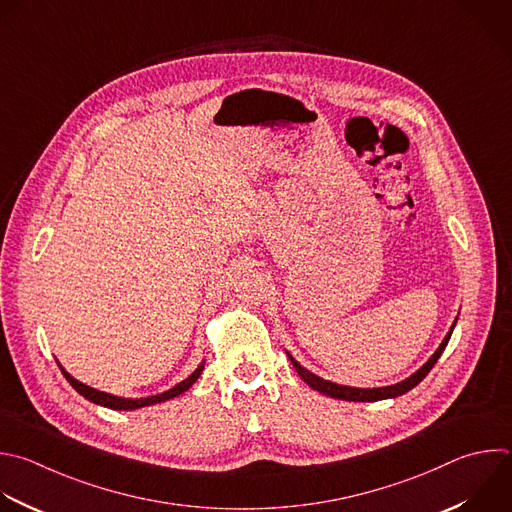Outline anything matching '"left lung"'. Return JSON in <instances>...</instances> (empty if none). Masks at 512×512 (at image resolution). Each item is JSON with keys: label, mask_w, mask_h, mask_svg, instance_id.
<instances>
[{"label": "left lung", "mask_w": 512, "mask_h": 512, "mask_svg": "<svg viewBox=\"0 0 512 512\" xmlns=\"http://www.w3.org/2000/svg\"><path fill=\"white\" fill-rule=\"evenodd\" d=\"M454 325H456V323H454ZM454 325L450 327L448 335L442 339V344H440V348L434 352V356H432L416 374H412L408 380H404V382H400V384H396V386H388V388H366V390H364V388L337 386V384H333V382L321 380V378H317L315 374L307 372V370L301 368L291 356H289V360H291L295 372L301 376V380H303L307 386H311L313 390H317V392H321V394H325V396H331V398H337V400H348V402H378V400H386V398H398V396L410 392L412 388H416V386L428 376V372L434 368V364H436L438 358L442 356L444 348L448 346V339H450V335H452Z\"/></svg>", "instance_id": "8db88e82"}]
</instances>
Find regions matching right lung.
<instances>
[{
	"label": "right lung",
	"mask_w": 512,
	"mask_h": 512,
	"mask_svg": "<svg viewBox=\"0 0 512 512\" xmlns=\"http://www.w3.org/2000/svg\"><path fill=\"white\" fill-rule=\"evenodd\" d=\"M203 364L187 378V380H183L181 384H177L175 388H170L168 392H164V394H156V396H150V398H140V400H128V398H118V396H112V394H106V392H100V390H94V388H90V386H86V384H82V382H78V380H74L62 366H60V370H62V374H64V378L72 384V388L78 392V394H82L86 400H90V402H94V404H100V406H104V408H112V410H136V408H142V406H152V404H158V402H164V400H170V398H175V396H179V394H183V392H187L197 380H199V376H201V372H203Z\"/></svg>",
	"instance_id": "obj_1"
}]
</instances>
